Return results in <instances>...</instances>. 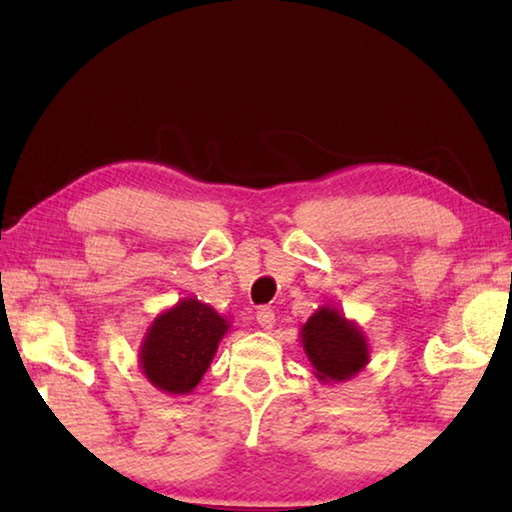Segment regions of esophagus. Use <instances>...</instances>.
<instances>
[{
    "label": "esophagus",
    "mask_w": 512,
    "mask_h": 512,
    "mask_svg": "<svg viewBox=\"0 0 512 512\" xmlns=\"http://www.w3.org/2000/svg\"><path fill=\"white\" fill-rule=\"evenodd\" d=\"M257 323H259V327H262V329H271V327L275 325L273 309H268V307L259 309V311H257Z\"/></svg>",
    "instance_id": "esophagus-1"
}]
</instances>
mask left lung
I'll return each mask as SVG.
<instances>
[{
    "label": "left lung",
    "mask_w": 512,
    "mask_h": 512,
    "mask_svg": "<svg viewBox=\"0 0 512 512\" xmlns=\"http://www.w3.org/2000/svg\"><path fill=\"white\" fill-rule=\"evenodd\" d=\"M300 343L316 379L323 384L350 381L370 361L368 336L334 305L318 307L307 318L300 327Z\"/></svg>",
    "instance_id": "1"
}]
</instances>
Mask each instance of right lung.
Returning <instances> with one entry per match:
<instances>
[{
  "label": "right lung",
  "mask_w": 512,
  "mask_h": 512,
  "mask_svg": "<svg viewBox=\"0 0 512 512\" xmlns=\"http://www.w3.org/2000/svg\"><path fill=\"white\" fill-rule=\"evenodd\" d=\"M230 320L198 298H183L155 316L140 345L144 377L162 393L189 395L201 384Z\"/></svg>",
  "instance_id": "right-lung-1"
}]
</instances>
